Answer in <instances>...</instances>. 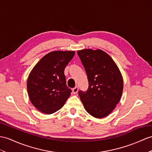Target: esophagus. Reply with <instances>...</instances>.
<instances>
[{"label": "esophagus", "instance_id": "obj_1", "mask_svg": "<svg viewBox=\"0 0 152 152\" xmlns=\"http://www.w3.org/2000/svg\"><path fill=\"white\" fill-rule=\"evenodd\" d=\"M78 91H79V88H78V86H75V88H73V90H72V91H73V93L74 94H76L77 92H78Z\"/></svg>", "mask_w": 152, "mask_h": 152}]
</instances>
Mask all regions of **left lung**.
<instances>
[{
  "label": "left lung",
  "instance_id": "left-lung-1",
  "mask_svg": "<svg viewBox=\"0 0 152 152\" xmlns=\"http://www.w3.org/2000/svg\"><path fill=\"white\" fill-rule=\"evenodd\" d=\"M87 74L89 87L79 95L86 112L97 119L112 113L119 102L123 79L119 68L108 54L101 50L77 51Z\"/></svg>",
  "mask_w": 152,
  "mask_h": 152
}]
</instances>
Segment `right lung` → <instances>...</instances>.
Returning a JSON list of instances; mask_svg holds the SVG:
<instances>
[{
    "mask_svg": "<svg viewBox=\"0 0 152 152\" xmlns=\"http://www.w3.org/2000/svg\"><path fill=\"white\" fill-rule=\"evenodd\" d=\"M74 51H54L46 54L32 69L27 90L32 104L40 112L51 114L60 110L72 90L66 86L64 69Z\"/></svg>",
    "mask_w": 152,
    "mask_h": 152,
    "instance_id": "1",
    "label": "right lung"
}]
</instances>
